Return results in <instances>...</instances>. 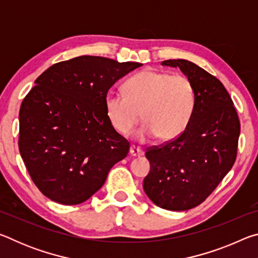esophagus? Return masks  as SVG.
Instances as JSON below:
<instances>
[{"label": "esophagus", "instance_id": "esophagus-1", "mask_svg": "<svg viewBox=\"0 0 258 258\" xmlns=\"http://www.w3.org/2000/svg\"><path fill=\"white\" fill-rule=\"evenodd\" d=\"M130 154H131V156H133V157H140V156H142L143 150L141 149V148L132 146V147H131V149H130Z\"/></svg>", "mask_w": 258, "mask_h": 258}]
</instances>
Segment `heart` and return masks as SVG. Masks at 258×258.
<instances>
[{"label":"heart","mask_w":258,"mask_h":258,"mask_svg":"<svg viewBox=\"0 0 258 258\" xmlns=\"http://www.w3.org/2000/svg\"><path fill=\"white\" fill-rule=\"evenodd\" d=\"M108 119L117 132L127 135L142 119L135 137L148 141L158 137L171 141L180 137L189 125L196 107V91L189 77L146 69L128 78L124 94L106 97Z\"/></svg>","instance_id":"b5f03b06"}]
</instances>
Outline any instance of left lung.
Instances as JSON below:
<instances>
[{"mask_svg": "<svg viewBox=\"0 0 258 258\" xmlns=\"http://www.w3.org/2000/svg\"><path fill=\"white\" fill-rule=\"evenodd\" d=\"M190 78L196 107L180 137L146 149L150 172L143 189L157 206L187 211L202 204L232 168L237 158L240 120L224 85L184 59L165 60Z\"/></svg>", "mask_w": 258, "mask_h": 258, "instance_id": "8db88e82", "label": "left lung"}]
</instances>
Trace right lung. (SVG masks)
I'll return each instance as SVG.
<instances>
[{
    "mask_svg": "<svg viewBox=\"0 0 258 258\" xmlns=\"http://www.w3.org/2000/svg\"><path fill=\"white\" fill-rule=\"evenodd\" d=\"M140 66L82 55L36 78L20 106L18 146L34 184L47 198L69 206L84 203L127 156L130 142L109 121L104 102L116 81Z\"/></svg>",
    "mask_w": 258,
    "mask_h": 258,
    "instance_id": "right-lung-1",
    "label": "right lung"
}]
</instances>
